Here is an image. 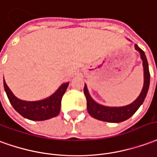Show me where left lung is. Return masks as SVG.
Instances as JSON below:
<instances>
[{
    "instance_id": "left-lung-1",
    "label": "left lung",
    "mask_w": 157,
    "mask_h": 157,
    "mask_svg": "<svg viewBox=\"0 0 157 157\" xmlns=\"http://www.w3.org/2000/svg\"><path fill=\"white\" fill-rule=\"evenodd\" d=\"M134 46L138 52L140 53V57L143 61V66H144V87L142 89L140 96L133 103L126 106H122V107L104 106V105H99L93 101V99L91 98L88 92L86 84H84V93L87 101L88 112L95 119L109 122V123H121L128 119L131 116H133L140 106L141 104L144 102L150 85V72H149L147 59L144 55V52L137 45H135Z\"/></svg>"
}]
</instances>
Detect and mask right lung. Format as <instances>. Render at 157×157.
I'll return each instance as SVG.
<instances>
[{"instance_id": "right-lung-1", "label": "right lung", "mask_w": 157, "mask_h": 157, "mask_svg": "<svg viewBox=\"0 0 157 157\" xmlns=\"http://www.w3.org/2000/svg\"><path fill=\"white\" fill-rule=\"evenodd\" d=\"M69 83L61 85L52 96L39 101H24L14 96L4 80V89L9 101L23 117L33 121H43L56 117L61 110V101Z\"/></svg>"}]
</instances>
